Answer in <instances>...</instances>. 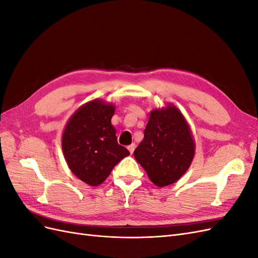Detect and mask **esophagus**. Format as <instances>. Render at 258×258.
Here are the masks:
<instances>
[{"label": "esophagus", "mask_w": 258, "mask_h": 258, "mask_svg": "<svg viewBox=\"0 0 258 258\" xmlns=\"http://www.w3.org/2000/svg\"><path fill=\"white\" fill-rule=\"evenodd\" d=\"M135 148H136V145H135V144H131V145L128 146V150H129V152H130V154H134Z\"/></svg>", "instance_id": "obj_1"}]
</instances>
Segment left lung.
<instances>
[{"instance_id": "obj_1", "label": "left lung", "mask_w": 258, "mask_h": 258, "mask_svg": "<svg viewBox=\"0 0 258 258\" xmlns=\"http://www.w3.org/2000/svg\"><path fill=\"white\" fill-rule=\"evenodd\" d=\"M135 157L151 181L159 187L173 184L189 168L195 143L182 113L175 106L154 110L144 130V139Z\"/></svg>"}]
</instances>
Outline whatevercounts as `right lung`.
I'll use <instances>...</instances> for the list:
<instances>
[{"instance_id": "obj_1", "label": "right lung", "mask_w": 258, "mask_h": 258, "mask_svg": "<svg viewBox=\"0 0 258 258\" xmlns=\"http://www.w3.org/2000/svg\"><path fill=\"white\" fill-rule=\"evenodd\" d=\"M115 107L93 100L70 118L62 136V150L72 172L90 186H98L113 168L130 155L117 142L111 119Z\"/></svg>"}]
</instances>
